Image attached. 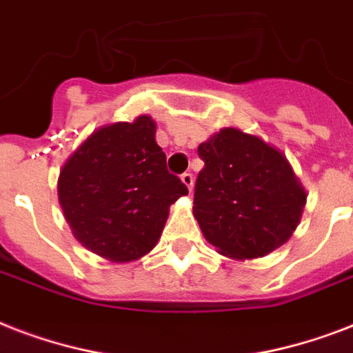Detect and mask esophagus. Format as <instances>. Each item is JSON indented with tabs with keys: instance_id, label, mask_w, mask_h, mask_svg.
Instances as JSON below:
<instances>
[{
	"instance_id": "1",
	"label": "esophagus",
	"mask_w": 353,
	"mask_h": 353,
	"mask_svg": "<svg viewBox=\"0 0 353 353\" xmlns=\"http://www.w3.org/2000/svg\"><path fill=\"white\" fill-rule=\"evenodd\" d=\"M181 181H183V185H185V187H187L188 190L192 192V187H194V176H192V174L185 172V174L181 176Z\"/></svg>"
}]
</instances>
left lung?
I'll return each instance as SVG.
<instances>
[{
  "mask_svg": "<svg viewBox=\"0 0 353 353\" xmlns=\"http://www.w3.org/2000/svg\"><path fill=\"white\" fill-rule=\"evenodd\" d=\"M198 154L205 166L196 179L192 212L205 240L238 262L284 245L307 194L282 150L231 126L199 144Z\"/></svg>",
  "mask_w": 353,
  "mask_h": 353,
  "instance_id": "1",
  "label": "left lung"
}]
</instances>
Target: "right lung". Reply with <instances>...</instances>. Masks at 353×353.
Segmentation results:
<instances>
[{"mask_svg": "<svg viewBox=\"0 0 353 353\" xmlns=\"http://www.w3.org/2000/svg\"><path fill=\"white\" fill-rule=\"evenodd\" d=\"M187 194L181 179L166 170L150 115L95 130L58 176V201L73 236L113 263L148 254L170 205Z\"/></svg>", "mask_w": 353, "mask_h": 353, "instance_id": "add662e5", "label": "right lung"}]
</instances>
